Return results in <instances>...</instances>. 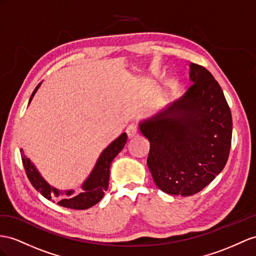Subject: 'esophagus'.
Here are the masks:
<instances>
[{"mask_svg":"<svg viewBox=\"0 0 256 256\" xmlns=\"http://www.w3.org/2000/svg\"><path fill=\"white\" fill-rule=\"evenodd\" d=\"M137 132H138V126H137V124L130 123L126 126V134L130 138V137H134L137 134Z\"/></svg>","mask_w":256,"mask_h":256,"instance_id":"34e87169","label":"esophagus"}]
</instances>
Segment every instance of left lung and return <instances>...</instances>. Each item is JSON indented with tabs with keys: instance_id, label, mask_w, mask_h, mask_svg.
<instances>
[{
	"instance_id": "1",
	"label": "left lung",
	"mask_w": 256,
	"mask_h": 256,
	"mask_svg": "<svg viewBox=\"0 0 256 256\" xmlns=\"http://www.w3.org/2000/svg\"><path fill=\"white\" fill-rule=\"evenodd\" d=\"M190 80L180 100L140 126L150 142L147 164L154 184L168 194L202 190L230 152L232 112L218 82L196 64H190Z\"/></svg>"
}]
</instances>
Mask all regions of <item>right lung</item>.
<instances>
[{
	"label": "right lung",
	"instance_id": "obj_1",
	"mask_svg": "<svg viewBox=\"0 0 256 256\" xmlns=\"http://www.w3.org/2000/svg\"><path fill=\"white\" fill-rule=\"evenodd\" d=\"M41 83L38 85L36 90L32 93L30 100L32 97L36 94V90L40 86ZM128 140V135L126 133H122L116 140H114L110 145L104 150L102 152L100 159H98L96 166L93 171H92L90 178L85 180L83 184L84 192L78 194L74 196H69V198L60 199L57 203L64 208H74V210H86L90 206H95L96 203L100 202L104 194V192L108 189V182H109V174H110V164L112 160L116 158L121 150L123 149L124 145H126ZM22 164L24 168L26 174L27 178L30 180L31 185L34 186L38 192H41L45 198L48 200H53L55 196H60L57 189L52 188L46 182H45L42 176L38 174L36 168L34 166V164L30 162V160L22 152ZM72 190L67 192V196H70Z\"/></svg>",
	"mask_w": 256,
	"mask_h": 256
}]
</instances>
